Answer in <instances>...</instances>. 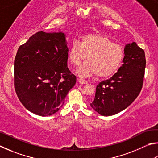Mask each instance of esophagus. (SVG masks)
<instances>
[{
	"mask_svg": "<svg viewBox=\"0 0 158 158\" xmlns=\"http://www.w3.org/2000/svg\"><path fill=\"white\" fill-rule=\"evenodd\" d=\"M78 81L81 84H87L88 83V82L87 81H85V80L82 79V78H80L78 80Z\"/></svg>",
	"mask_w": 158,
	"mask_h": 158,
	"instance_id": "34e87169",
	"label": "esophagus"
}]
</instances>
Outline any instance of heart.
<instances>
[{"label": "heart", "instance_id": "obj_1", "mask_svg": "<svg viewBox=\"0 0 158 158\" xmlns=\"http://www.w3.org/2000/svg\"><path fill=\"white\" fill-rule=\"evenodd\" d=\"M86 57L88 60L76 70L79 76L87 77L96 74L98 77H107L119 69L124 51L122 46L106 36L90 33L82 36L80 42L73 41L68 51L69 61L74 66L81 64Z\"/></svg>", "mask_w": 158, "mask_h": 158}]
</instances>
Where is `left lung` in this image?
<instances>
[{"instance_id": "1", "label": "left lung", "mask_w": 158, "mask_h": 158, "mask_svg": "<svg viewBox=\"0 0 158 158\" xmlns=\"http://www.w3.org/2000/svg\"><path fill=\"white\" fill-rule=\"evenodd\" d=\"M123 64L110 79L100 82L91 107L103 116H112L128 107L142 89L146 68L145 52L135 42L124 49Z\"/></svg>"}]
</instances>
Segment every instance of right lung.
I'll list each match as a JSON object with an SVG mask.
<instances>
[{"label": "right lung", "instance_id": "right-lung-1", "mask_svg": "<svg viewBox=\"0 0 158 158\" xmlns=\"http://www.w3.org/2000/svg\"><path fill=\"white\" fill-rule=\"evenodd\" d=\"M69 48L62 32H36L16 52L14 85L22 105L41 117L57 112L76 82L67 67Z\"/></svg>", "mask_w": 158, "mask_h": 158}]
</instances>
